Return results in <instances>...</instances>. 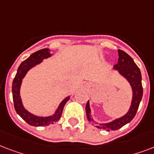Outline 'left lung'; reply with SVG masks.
<instances>
[{
  "label": "left lung",
  "mask_w": 154,
  "mask_h": 154,
  "mask_svg": "<svg viewBox=\"0 0 154 154\" xmlns=\"http://www.w3.org/2000/svg\"><path fill=\"white\" fill-rule=\"evenodd\" d=\"M118 58L117 63L114 65V68L119 71L124 77H125L128 81L130 83L132 88H133V100L129 110L127 114L122 117L113 120L108 124H101L100 125L96 126L98 128L104 129V130H117L126 124H128L133 120L137 112L138 107L140 102L142 99L143 88L141 83V74L139 67L134 63V61L128 54L121 50H118ZM86 113L87 117L89 121H91L90 113V107H89V101L86 104Z\"/></svg>",
  "instance_id": "left-lung-1"
}]
</instances>
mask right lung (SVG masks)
<instances>
[{
    "label": "right lung",
    "mask_w": 154,
    "mask_h": 154,
    "mask_svg": "<svg viewBox=\"0 0 154 154\" xmlns=\"http://www.w3.org/2000/svg\"><path fill=\"white\" fill-rule=\"evenodd\" d=\"M50 56H51V54L49 52V49H42L40 51L32 54L27 59L23 61L21 65L19 66L15 78L14 79V81H13L12 92H13L14 108H15L17 113L29 125L36 126V127L46 126L57 122L62 116L64 106L66 102L70 100V97H66V99H64L59 104L58 109L56 110L55 114L51 116H47V117H40V116H36L33 115L31 113L27 112L22 105L21 97H20V87H21L22 79L26 75L27 71L31 67L34 66L37 64L40 63L42 59L48 58Z\"/></svg>",
    "instance_id": "obj_1"
}]
</instances>
